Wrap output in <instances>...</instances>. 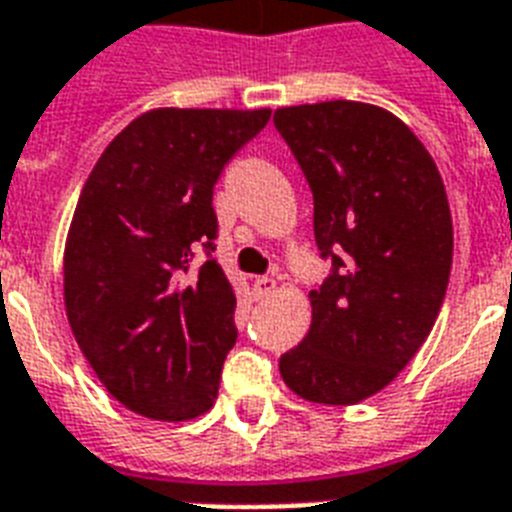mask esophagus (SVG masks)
Returning <instances> with one entry per match:
<instances>
[{"instance_id": "obj_1", "label": "esophagus", "mask_w": 512, "mask_h": 512, "mask_svg": "<svg viewBox=\"0 0 512 512\" xmlns=\"http://www.w3.org/2000/svg\"><path fill=\"white\" fill-rule=\"evenodd\" d=\"M252 289H255V297H257V299L270 297V294L276 292V278H270V276L257 278L255 284H252Z\"/></svg>"}]
</instances>
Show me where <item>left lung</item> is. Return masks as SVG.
Returning <instances> with one entry per match:
<instances>
[{"label": "left lung", "instance_id": "left-lung-1", "mask_svg": "<svg viewBox=\"0 0 512 512\" xmlns=\"http://www.w3.org/2000/svg\"><path fill=\"white\" fill-rule=\"evenodd\" d=\"M273 120L334 260L310 292V331L278 371L302 400L355 405L392 384L434 328L452 268L447 191L429 149L384 107L331 99L278 107Z\"/></svg>", "mask_w": 512, "mask_h": 512}]
</instances>
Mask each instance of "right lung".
Masks as SVG:
<instances>
[{"instance_id": "obj_1", "label": "right lung", "mask_w": 512, "mask_h": 512, "mask_svg": "<svg viewBox=\"0 0 512 512\" xmlns=\"http://www.w3.org/2000/svg\"><path fill=\"white\" fill-rule=\"evenodd\" d=\"M270 120L260 110L157 107L107 144L62 255V297L86 363L123 407L191 421L215 405L236 342V294L213 252V186Z\"/></svg>"}]
</instances>
